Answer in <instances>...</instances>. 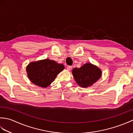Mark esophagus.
I'll use <instances>...</instances> for the list:
<instances>
[{"label":"esophagus","mask_w":133,"mask_h":133,"mask_svg":"<svg viewBox=\"0 0 133 133\" xmlns=\"http://www.w3.org/2000/svg\"><path fill=\"white\" fill-rule=\"evenodd\" d=\"M72 66H68L67 67V70H68V71H70V70H71L72 69Z\"/></svg>","instance_id":"esophagus-1"}]
</instances>
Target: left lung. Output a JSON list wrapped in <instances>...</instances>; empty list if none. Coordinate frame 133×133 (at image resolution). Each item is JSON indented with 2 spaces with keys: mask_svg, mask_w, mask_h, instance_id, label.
Segmentation results:
<instances>
[{
  "mask_svg": "<svg viewBox=\"0 0 133 133\" xmlns=\"http://www.w3.org/2000/svg\"><path fill=\"white\" fill-rule=\"evenodd\" d=\"M72 73L76 82L82 87L92 86L102 75L101 69L90 63L84 64L80 68H74Z\"/></svg>",
  "mask_w": 133,
  "mask_h": 133,
  "instance_id": "obj_1",
  "label": "left lung"
}]
</instances>
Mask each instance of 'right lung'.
I'll return each mask as SVG.
<instances>
[{
    "label": "right lung",
    "mask_w": 133,
    "mask_h": 133,
    "mask_svg": "<svg viewBox=\"0 0 133 133\" xmlns=\"http://www.w3.org/2000/svg\"><path fill=\"white\" fill-rule=\"evenodd\" d=\"M64 68L62 64L49 59L31 62L26 67L28 77L39 87H47Z\"/></svg>",
    "instance_id": "1"
}]
</instances>
